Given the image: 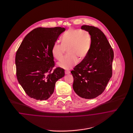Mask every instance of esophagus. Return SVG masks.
<instances>
[{
  "label": "esophagus",
  "mask_w": 133,
  "mask_h": 133,
  "mask_svg": "<svg viewBox=\"0 0 133 133\" xmlns=\"http://www.w3.org/2000/svg\"><path fill=\"white\" fill-rule=\"evenodd\" d=\"M65 74H66V75H67V74H70L69 71H65Z\"/></svg>",
  "instance_id": "obj_1"
}]
</instances>
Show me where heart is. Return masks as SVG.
<instances>
[{
	"instance_id": "1",
	"label": "heart",
	"mask_w": 133,
	"mask_h": 133,
	"mask_svg": "<svg viewBox=\"0 0 133 133\" xmlns=\"http://www.w3.org/2000/svg\"><path fill=\"white\" fill-rule=\"evenodd\" d=\"M92 44L91 36L88 32L80 29H71L62 36L61 44L55 42L52 48V55L60 60L67 50V56L59 62L58 66L65 69L72 68L79 60H83L88 54Z\"/></svg>"
}]
</instances>
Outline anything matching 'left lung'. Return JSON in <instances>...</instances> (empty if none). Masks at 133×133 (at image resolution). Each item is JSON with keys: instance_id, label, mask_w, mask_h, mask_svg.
I'll return each mask as SVG.
<instances>
[{"instance_id": "8db88e82", "label": "left lung", "mask_w": 133, "mask_h": 133, "mask_svg": "<svg viewBox=\"0 0 133 133\" xmlns=\"http://www.w3.org/2000/svg\"><path fill=\"white\" fill-rule=\"evenodd\" d=\"M81 29L90 33L91 47L87 56L71 73L75 92L82 98L91 99L101 94L112 77L114 52L99 28L84 25Z\"/></svg>"}]
</instances>
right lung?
Masks as SVG:
<instances>
[{"instance_id":"obj_1","label":"right lung","mask_w":133,"mask_h":133,"mask_svg":"<svg viewBox=\"0 0 133 133\" xmlns=\"http://www.w3.org/2000/svg\"><path fill=\"white\" fill-rule=\"evenodd\" d=\"M64 27H38L30 32L16 52V76L26 93L37 100H47L53 93L55 83L65 75L64 70L54 66L52 48Z\"/></svg>"}]
</instances>
